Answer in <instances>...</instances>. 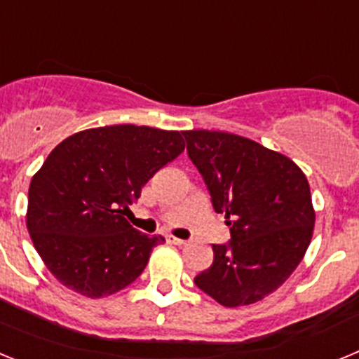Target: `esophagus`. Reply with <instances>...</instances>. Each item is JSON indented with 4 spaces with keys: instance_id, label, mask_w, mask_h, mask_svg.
I'll list each match as a JSON object with an SVG mask.
<instances>
[{
    "instance_id": "obj_1",
    "label": "esophagus",
    "mask_w": 359,
    "mask_h": 359,
    "mask_svg": "<svg viewBox=\"0 0 359 359\" xmlns=\"http://www.w3.org/2000/svg\"><path fill=\"white\" fill-rule=\"evenodd\" d=\"M167 243H170V244H176V246H182V244H185L187 241H185V239H180V237L167 236Z\"/></svg>"
}]
</instances>
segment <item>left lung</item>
Masks as SVG:
<instances>
[{"label":"left lung","instance_id":"1","mask_svg":"<svg viewBox=\"0 0 359 359\" xmlns=\"http://www.w3.org/2000/svg\"><path fill=\"white\" fill-rule=\"evenodd\" d=\"M187 152L226 217L230 243L196 286L224 307L255 304L280 287L306 255L315 210L306 174L290 158L239 135L182 131Z\"/></svg>","mask_w":359,"mask_h":359}]
</instances>
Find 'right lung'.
<instances>
[{
    "label": "right lung",
    "instance_id": "add662e5",
    "mask_svg": "<svg viewBox=\"0 0 359 359\" xmlns=\"http://www.w3.org/2000/svg\"><path fill=\"white\" fill-rule=\"evenodd\" d=\"M183 149L182 133L122 123L75 133L50 152L28 189L27 228L62 286L100 298L140 277L165 239L123 215Z\"/></svg>",
    "mask_w": 359,
    "mask_h": 359
}]
</instances>
